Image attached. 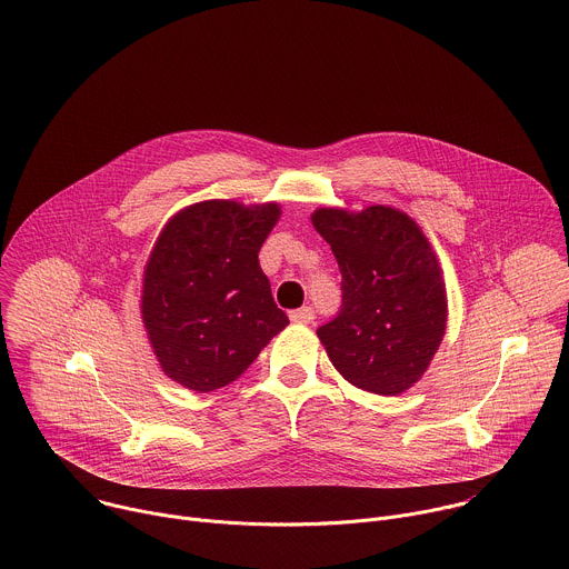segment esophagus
<instances>
[{
	"mask_svg": "<svg viewBox=\"0 0 569 569\" xmlns=\"http://www.w3.org/2000/svg\"><path fill=\"white\" fill-rule=\"evenodd\" d=\"M312 319H315V310L310 306H303V308H297L290 312L292 323H310Z\"/></svg>",
	"mask_w": 569,
	"mask_h": 569,
	"instance_id": "34e87169",
	"label": "esophagus"
}]
</instances>
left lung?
Masks as SVG:
<instances>
[{
	"label": "left lung",
	"instance_id": "1",
	"mask_svg": "<svg viewBox=\"0 0 569 569\" xmlns=\"http://www.w3.org/2000/svg\"><path fill=\"white\" fill-rule=\"evenodd\" d=\"M312 226L341 272V308L317 328L332 366L357 389L405 393L425 375L447 330L436 252L418 223L396 208H321Z\"/></svg>",
	"mask_w": 569,
	"mask_h": 569
}]
</instances>
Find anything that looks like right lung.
Returning <instances> with one entry per match:
<instances>
[{"label":"right lung","mask_w":569,"mask_h":569,"mask_svg":"<svg viewBox=\"0 0 569 569\" xmlns=\"http://www.w3.org/2000/svg\"><path fill=\"white\" fill-rule=\"evenodd\" d=\"M279 214L277 203L203 201L160 232L140 308L153 355L176 385L210 393L234 382L290 323L259 266Z\"/></svg>","instance_id":"1"}]
</instances>
